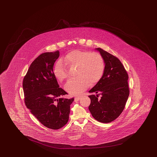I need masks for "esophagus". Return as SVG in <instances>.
Wrapping results in <instances>:
<instances>
[{"label": "esophagus", "mask_w": 157, "mask_h": 157, "mask_svg": "<svg viewBox=\"0 0 157 157\" xmlns=\"http://www.w3.org/2000/svg\"><path fill=\"white\" fill-rule=\"evenodd\" d=\"M81 97H80V96L75 97V101H78V100H80V99H81Z\"/></svg>", "instance_id": "34e87169"}]
</instances>
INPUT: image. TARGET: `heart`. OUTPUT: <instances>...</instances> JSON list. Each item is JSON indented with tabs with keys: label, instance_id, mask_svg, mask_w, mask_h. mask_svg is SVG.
I'll list each match as a JSON object with an SVG mask.
<instances>
[{
	"label": "heart",
	"instance_id": "heart-1",
	"mask_svg": "<svg viewBox=\"0 0 157 157\" xmlns=\"http://www.w3.org/2000/svg\"><path fill=\"white\" fill-rule=\"evenodd\" d=\"M70 68L76 67V78L71 79L65 85V89L72 95H77L89 85L98 83L103 76L105 62L103 57L97 52L75 50L67 53L54 67L53 74L57 80L62 82L68 77Z\"/></svg>",
	"mask_w": 157,
	"mask_h": 157
}]
</instances>
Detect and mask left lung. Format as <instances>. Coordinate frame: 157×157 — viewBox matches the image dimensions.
<instances>
[{
	"label": "left lung",
	"instance_id": "8db88e82",
	"mask_svg": "<svg viewBox=\"0 0 157 157\" xmlns=\"http://www.w3.org/2000/svg\"><path fill=\"white\" fill-rule=\"evenodd\" d=\"M96 49L103 57L105 70L101 80L89 91L97 95L89 96V109L96 120L109 123L119 117L125 107L130 94L128 75L118 58L99 48Z\"/></svg>",
	"mask_w": 157,
	"mask_h": 157
}]
</instances>
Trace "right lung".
<instances>
[{
  "label": "right lung",
  "mask_w": 157,
  "mask_h": 157,
  "mask_svg": "<svg viewBox=\"0 0 157 157\" xmlns=\"http://www.w3.org/2000/svg\"><path fill=\"white\" fill-rule=\"evenodd\" d=\"M59 56L58 50L40 54L31 64L22 83L27 108L41 124L52 130L66 124L74 101V98H59L67 93L59 87L53 74Z\"/></svg>",
  "instance_id": "1"
}]
</instances>
